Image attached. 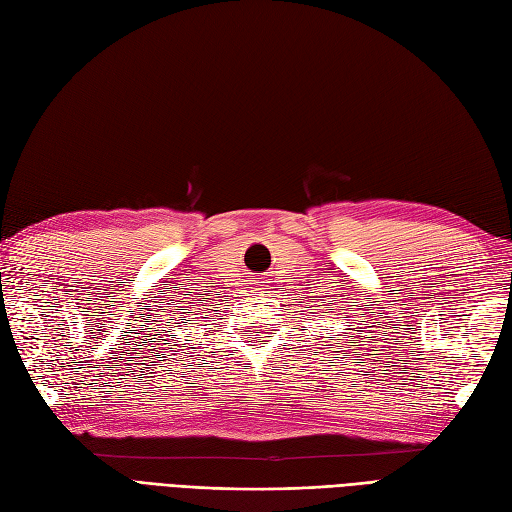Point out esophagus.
Segmentation results:
<instances>
[{
  "instance_id": "34e87169",
  "label": "esophagus",
  "mask_w": 512,
  "mask_h": 512,
  "mask_svg": "<svg viewBox=\"0 0 512 512\" xmlns=\"http://www.w3.org/2000/svg\"><path fill=\"white\" fill-rule=\"evenodd\" d=\"M253 290H255V292L266 290V281H255V283H253Z\"/></svg>"
}]
</instances>
